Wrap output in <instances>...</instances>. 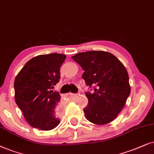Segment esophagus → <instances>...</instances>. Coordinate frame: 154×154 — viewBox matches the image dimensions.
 I'll return each mask as SVG.
<instances>
[{
	"label": "esophagus",
	"mask_w": 154,
	"mask_h": 154,
	"mask_svg": "<svg viewBox=\"0 0 154 154\" xmlns=\"http://www.w3.org/2000/svg\"><path fill=\"white\" fill-rule=\"evenodd\" d=\"M67 95H68L69 96H74L75 95V94H72V93H69L68 94H67Z\"/></svg>",
	"instance_id": "1"
}]
</instances>
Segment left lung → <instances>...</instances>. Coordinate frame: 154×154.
Wrapping results in <instances>:
<instances>
[{"label": "left lung", "instance_id": "8db88e82", "mask_svg": "<svg viewBox=\"0 0 154 154\" xmlns=\"http://www.w3.org/2000/svg\"><path fill=\"white\" fill-rule=\"evenodd\" d=\"M72 58L85 71L82 78L86 85L94 89L86 93L89 101L84 108L86 118L96 125L112 122L130 94L126 68L114 55L106 51L79 53Z\"/></svg>", "mask_w": 154, "mask_h": 154}]
</instances>
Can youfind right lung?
Listing matches in <instances>:
<instances>
[{"instance_id":"add662e5","label":"right lung","mask_w":154,"mask_h":154,"mask_svg":"<svg viewBox=\"0 0 154 154\" xmlns=\"http://www.w3.org/2000/svg\"><path fill=\"white\" fill-rule=\"evenodd\" d=\"M65 58V55L59 53L37 56L29 60L15 77V102L33 128L51 130L60 123V95L51 89L59 82Z\"/></svg>"}]
</instances>
